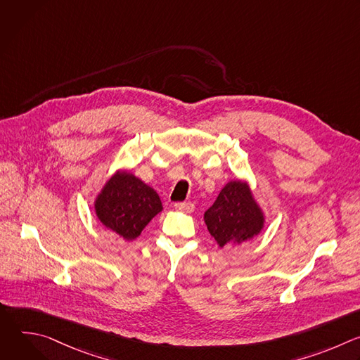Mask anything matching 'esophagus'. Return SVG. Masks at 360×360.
Returning <instances> with one entry per match:
<instances>
[{
	"mask_svg": "<svg viewBox=\"0 0 360 360\" xmlns=\"http://www.w3.org/2000/svg\"><path fill=\"white\" fill-rule=\"evenodd\" d=\"M175 210H178V211H182V212H193V210H195V205L192 203V202H176L175 205Z\"/></svg>",
	"mask_w": 360,
	"mask_h": 360,
	"instance_id": "esophagus-1",
	"label": "esophagus"
}]
</instances>
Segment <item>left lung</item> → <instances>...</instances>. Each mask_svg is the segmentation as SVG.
Returning a JSON list of instances; mask_svg holds the SVG:
<instances>
[{"label":"left lung","mask_w":360,"mask_h":360,"mask_svg":"<svg viewBox=\"0 0 360 360\" xmlns=\"http://www.w3.org/2000/svg\"><path fill=\"white\" fill-rule=\"evenodd\" d=\"M203 221L219 248L236 246L258 236L266 215L248 181H229L219 192Z\"/></svg>","instance_id":"obj_1"}]
</instances>
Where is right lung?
<instances>
[{"label": "right lung", "instance_id": "obj_1", "mask_svg": "<svg viewBox=\"0 0 360 360\" xmlns=\"http://www.w3.org/2000/svg\"><path fill=\"white\" fill-rule=\"evenodd\" d=\"M162 210L157 191L127 169L115 171L94 200L98 221L125 240L136 239Z\"/></svg>", "mask_w": 360, "mask_h": 360}]
</instances>
